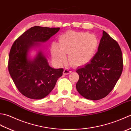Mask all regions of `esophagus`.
I'll return each mask as SVG.
<instances>
[{"mask_svg": "<svg viewBox=\"0 0 131 131\" xmlns=\"http://www.w3.org/2000/svg\"><path fill=\"white\" fill-rule=\"evenodd\" d=\"M71 72V71L68 70V69H64L63 73L64 75H68L69 74H70Z\"/></svg>", "mask_w": 131, "mask_h": 131, "instance_id": "1", "label": "esophagus"}]
</instances>
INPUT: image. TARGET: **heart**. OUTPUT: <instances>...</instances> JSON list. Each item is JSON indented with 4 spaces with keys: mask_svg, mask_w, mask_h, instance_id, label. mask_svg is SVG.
<instances>
[{
    "mask_svg": "<svg viewBox=\"0 0 131 131\" xmlns=\"http://www.w3.org/2000/svg\"><path fill=\"white\" fill-rule=\"evenodd\" d=\"M58 41V45L53 43L51 54L54 62L60 65L65 62L66 53L73 65H86L94 57L99 46L96 36L87 32L68 31L60 36Z\"/></svg>",
    "mask_w": 131,
    "mask_h": 131,
    "instance_id": "1",
    "label": "heart"
}]
</instances>
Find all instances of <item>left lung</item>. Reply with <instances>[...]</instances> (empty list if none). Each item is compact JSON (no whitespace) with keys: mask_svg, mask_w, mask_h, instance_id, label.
<instances>
[{"mask_svg":"<svg viewBox=\"0 0 131 131\" xmlns=\"http://www.w3.org/2000/svg\"><path fill=\"white\" fill-rule=\"evenodd\" d=\"M102 34L98 51L92 59L76 71L79 76L77 90L88 100H98L108 95L123 71L120 46L106 32L103 31Z\"/></svg>","mask_w":131,"mask_h":131,"instance_id":"obj_1","label":"left lung"}]
</instances>
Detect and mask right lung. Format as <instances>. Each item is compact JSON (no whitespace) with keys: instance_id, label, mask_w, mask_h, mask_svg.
<instances>
[{"instance_id":"obj_1","label":"right lung","mask_w":131,"mask_h":131,"mask_svg":"<svg viewBox=\"0 0 131 131\" xmlns=\"http://www.w3.org/2000/svg\"><path fill=\"white\" fill-rule=\"evenodd\" d=\"M59 30L60 27H32L19 36L11 47L8 70L19 92L27 98L38 100L45 97L62 75L63 69L49 66L41 51L34 60L28 57L31 47L39 46L37 42H45Z\"/></svg>"}]
</instances>
